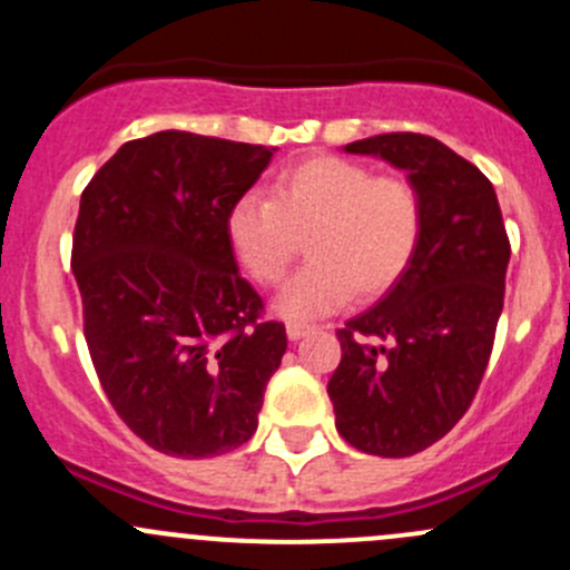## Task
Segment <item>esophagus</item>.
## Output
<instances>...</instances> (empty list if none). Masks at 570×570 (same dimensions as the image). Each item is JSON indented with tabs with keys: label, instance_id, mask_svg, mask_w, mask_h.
<instances>
[{
	"label": "esophagus",
	"instance_id": "obj_1",
	"mask_svg": "<svg viewBox=\"0 0 570 570\" xmlns=\"http://www.w3.org/2000/svg\"><path fill=\"white\" fill-rule=\"evenodd\" d=\"M312 331L314 327L306 325V322H289V325H286V336H289L292 342H297V338H303L306 333H312Z\"/></svg>",
	"mask_w": 570,
	"mask_h": 570
}]
</instances>
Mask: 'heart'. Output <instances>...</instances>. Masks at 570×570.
Here are the masks:
<instances>
[{
    "mask_svg": "<svg viewBox=\"0 0 570 570\" xmlns=\"http://www.w3.org/2000/svg\"><path fill=\"white\" fill-rule=\"evenodd\" d=\"M422 228V195L407 178L331 154L289 165L273 198L243 195L226 217L234 256L262 286L284 278L308 237L312 262L275 301L289 320L322 317L353 295L381 297L416 256Z\"/></svg>",
    "mask_w": 570,
    "mask_h": 570,
    "instance_id": "obj_1",
    "label": "heart"
}]
</instances>
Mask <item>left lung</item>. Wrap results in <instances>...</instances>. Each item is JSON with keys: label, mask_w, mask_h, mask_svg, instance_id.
<instances>
[{"label": "left lung", "mask_w": 570, "mask_h": 570, "mask_svg": "<svg viewBox=\"0 0 570 570\" xmlns=\"http://www.w3.org/2000/svg\"><path fill=\"white\" fill-rule=\"evenodd\" d=\"M407 170L424 206L402 278L336 331L327 381L336 430L366 455L407 458L444 439L485 375L504 306L510 239L493 184L428 135L392 131L344 146Z\"/></svg>", "instance_id": "8db88e82"}]
</instances>
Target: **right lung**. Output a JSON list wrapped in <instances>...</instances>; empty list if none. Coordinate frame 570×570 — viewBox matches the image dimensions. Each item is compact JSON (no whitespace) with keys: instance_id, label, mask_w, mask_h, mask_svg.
I'll list each match as a JSON object with an SVG mask.
<instances>
[{"instance_id":"obj_1","label":"right lung","mask_w":570,"mask_h":570,"mask_svg":"<svg viewBox=\"0 0 570 570\" xmlns=\"http://www.w3.org/2000/svg\"><path fill=\"white\" fill-rule=\"evenodd\" d=\"M273 151L157 131L124 142L79 200L71 267L96 375L126 428L165 455L243 446L286 353V327L262 317L226 234Z\"/></svg>"}]
</instances>
